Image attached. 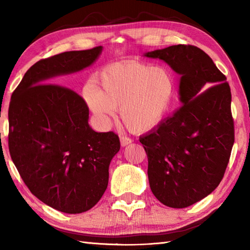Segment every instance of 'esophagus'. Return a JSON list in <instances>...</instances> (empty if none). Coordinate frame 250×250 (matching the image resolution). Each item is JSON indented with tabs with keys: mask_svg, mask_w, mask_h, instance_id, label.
Here are the masks:
<instances>
[{
	"mask_svg": "<svg viewBox=\"0 0 250 250\" xmlns=\"http://www.w3.org/2000/svg\"><path fill=\"white\" fill-rule=\"evenodd\" d=\"M132 142H133V141H132V140L130 139V137H128V136H125V135L120 136V144H121L122 147H125V146H126V145L131 144Z\"/></svg>",
	"mask_w": 250,
	"mask_h": 250,
	"instance_id": "esophagus-1",
	"label": "esophagus"
}]
</instances>
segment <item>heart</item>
<instances>
[{"label":"heart","instance_id":"1","mask_svg":"<svg viewBox=\"0 0 250 250\" xmlns=\"http://www.w3.org/2000/svg\"><path fill=\"white\" fill-rule=\"evenodd\" d=\"M100 89L87 86L83 98L101 118L119 109L124 125L135 133L152 129L161 121L171 103L175 83L164 66L124 61L106 66L100 75Z\"/></svg>","mask_w":250,"mask_h":250}]
</instances>
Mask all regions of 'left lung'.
<instances>
[{"label":"left lung","instance_id":"left-lung-1","mask_svg":"<svg viewBox=\"0 0 250 250\" xmlns=\"http://www.w3.org/2000/svg\"><path fill=\"white\" fill-rule=\"evenodd\" d=\"M180 75L183 106L140 137L153 195L173 208L192 205L218 187L234 144L231 89L211 58L192 45L146 52Z\"/></svg>","mask_w":250,"mask_h":250}]
</instances>
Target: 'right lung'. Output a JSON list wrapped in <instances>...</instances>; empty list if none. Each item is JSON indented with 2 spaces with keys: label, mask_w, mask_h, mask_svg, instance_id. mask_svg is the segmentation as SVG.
Instances as JSON below:
<instances>
[{
  "label": "right lung",
  "mask_w": 250,
  "mask_h": 250,
  "mask_svg": "<svg viewBox=\"0 0 250 250\" xmlns=\"http://www.w3.org/2000/svg\"><path fill=\"white\" fill-rule=\"evenodd\" d=\"M101 51L98 46L40 60L26 71L10 99L12 160L32 194L62 213H83L102 198L120 142L114 132L90 128L89 108L81 95L45 83L90 66Z\"/></svg>",
  "instance_id": "add662e5"
}]
</instances>
